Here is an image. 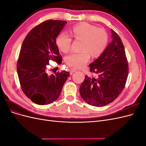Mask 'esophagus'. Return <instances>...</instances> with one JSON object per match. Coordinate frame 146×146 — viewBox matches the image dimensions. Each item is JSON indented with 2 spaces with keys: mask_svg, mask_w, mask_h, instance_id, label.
Returning a JSON list of instances; mask_svg holds the SVG:
<instances>
[{
  "mask_svg": "<svg viewBox=\"0 0 146 146\" xmlns=\"http://www.w3.org/2000/svg\"><path fill=\"white\" fill-rule=\"evenodd\" d=\"M76 71H77V69H74V68H71L70 69V74H72L74 72H75Z\"/></svg>",
  "mask_w": 146,
  "mask_h": 146,
  "instance_id": "esophagus-1",
  "label": "esophagus"
}]
</instances>
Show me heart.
<instances>
[{
  "label": "heart",
  "instance_id": "b5f03b06",
  "mask_svg": "<svg viewBox=\"0 0 146 146\" xmlns=\"http://www.w3.org/2000/svg\"><path fill=\"white\" fill-rule=\"evenodd\" d=\"M72 36L82 39L78 52H73L66 57L65 62L70 67L82 68L89 61L91 54L93 57L100 55L108 45V35L103 29H97L94 25L83 23L73 27ZM72 38L65 32L61 33L56 39V46L63 53H68L71 47Z\"/></svg>",
  "mask_w": 146,
  "mask_h": 146
}]
</instances>
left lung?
I'll list each match as a JSON object with an SVG mask.
<instances>
[{
  "label": "left lung",
  "instance_id": "left-lung-1",
  "mask_svg": "<svg viewBox=\"0 0 146 146\" xmlns=\"http://www.w3.org/2000/svg\"><path fill=\"white\" fill-rule=\"evenodd\" d=\"M113 40L98 59L89 66L96 77L85 76L80 87L85 102L94 107L111 103L121 94L129 75V64L123 43L111 29Z\"/></svg>",
  "mask_w": 146,
  "mask_h": 146
}]
</instances>
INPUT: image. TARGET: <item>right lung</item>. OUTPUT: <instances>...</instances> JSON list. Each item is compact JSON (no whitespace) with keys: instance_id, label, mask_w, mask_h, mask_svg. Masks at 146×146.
I'll return each instance as SVG.
<instances>
[{"instance_id":"right-lung-1","label":"right lung","mask_w":146,"mask_h":146,"mask_svg":"<svg viewBox=\"0 0 146 146\" xmlns=\"http://www.w3.org/2000/svg\"><path fill=\"white\" fill-rule=\"evenodd\" d=\"M67 22L47 20L30 31L22 44L17 62V72L24 93L33 102L47 105L60 95L69 72L48 73L49 61L60 64L62 57L56 38Z\"/></svg>"}]
</instances>
